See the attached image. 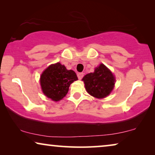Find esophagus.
<instances>
[{
  "instance_id": "obj_1",
  "label": "esophagus",
  "mask_w": 155,
  "mask_h": 155,
  "mask_svg": "<svg viewBox=\"0 0 155 155\" xmlns=\"http://www.w3.org/2000/svg\"><path fill=\"white\" fill-rule=\"evenodd\" d=\"M84 74L83 73V72H81V73H78L77 74V77H78V79H81V78L84 77Z\"/></svg>"
}]
</instances>
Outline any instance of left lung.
<instances>
[{
	"instance_id": "obj_1",
	"label": "left lung",
	"mask_w": 155,
	"mask_h": 155,
	"mask_svg": "<svg viewBox=\"0 0 155 155\" xmlns=\"http://www.w3.org/2000/svg\"><path fill=\"white\" fill-rule=\"evenodd\" d=\"M85 87L91 95L96 98H104L113 91L115 77L104 64L95 68L93 73L87 74L83 78Z\"/></svg>"
}]
</instances>
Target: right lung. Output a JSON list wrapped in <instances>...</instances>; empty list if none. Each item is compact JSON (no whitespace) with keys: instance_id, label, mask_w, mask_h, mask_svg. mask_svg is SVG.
Here are the masks:
<instances>
[{"instance_id":"1","label":"right lung","mask_w":155,"mask_h":155,"mask_svg":"<svg viewBox=\"0 0 155 155\" xmlns=\"http://www.w3.org/2000/svg\"><path fill=\"white\" fill-rule=\"evenodd\" d=\"M78 80L73 70H68L60 63L51 64L41 74L40 84L44 94L53 101L63 99L69 91L70 84Z\"/></svg>"}]
</instances>
